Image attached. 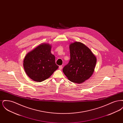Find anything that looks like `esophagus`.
<instances>
[{
  "label": "esophagus",
  "instance_id": "esophagus-1",
  "mask_svg": "<svg viewBox=\"0 0 123 123\" xmlns=\"http://www.w3.org/2000/svg\"><path fill=\"white\" fill-rule=\"evenodd\" d=\"M62 68H63L62 65H60V66H59V70H60L62 69Z\"/></svg>",
  "mask_w": 123,
  "mask_h": 123
}]
</instances>
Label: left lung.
Returning a JSON list of instances; mask_svg holds the SVG:
<instances>
[{
    "instance_id": "1",
    "label": "left lung",
    "mask_w": 123,
    "mask_h": 123,
    "mask_svg": "<svg viewBox=\"0 0 123 123\" xmlns=\"http://www.w3.org/2000/svg\"><path fill=\"white\" fill-rule=\"evenodd\" d=\"M70 51V60L63 71L71 82L82 83L93 74L96 58L89 48L80 42L71 43Z\"/></svg>"
}]
</instances>
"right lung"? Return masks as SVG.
Instances as JSON below:
<instances>
[{
	"label": "right lung",
	"instance_id": "add662e5",
	"mask_svg": "<svg viewBox=\"0 0 123 123\" xmlns=\"http://www.w3.org/2000/svg\"><path fill=\"white\" fill-rule=\"evenodd\" d=\"M51 46L43 43L28 53L24 60V67L27 75L34 81L41 82L58 69L55 57L51 53Z\"/></svg>",
	"mask_w": 123,
	"mask_h": 123
}]
</instances>
